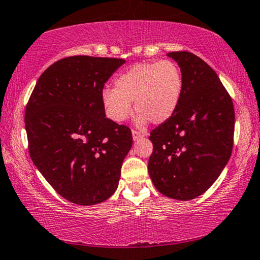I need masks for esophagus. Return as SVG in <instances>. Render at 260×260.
I'll use <instances>...</instances> for the list:
<instances>
[{
    "label": "esophagus",
    "instance_id": "esophagus-1",
    "mask_svg": "<svg viewBox=\"0 0 260 260\" xmlns=\"http://www.w3.org/2000/svg\"><path fill=\"white\" fill-rule=\"evenodd\" d=\"M132 135H133V140L134 141H137V140H139V139L144 138V134L140 133V132H137V131L132 132Z\"/></svg>",
    "mask_w": 260,
    "mask_h": 260
}]
</instances>
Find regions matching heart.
I'll use <instances>...</instances> for the list:
<instances>
[{
    "label": "heart",
    "instance_id": "obj_1",
    "mask_svg": "<svg viewBox=\"0 0 260 260\" xmlns=\"http://www.w3.org/2000/svg\"><path fill=\"white\" fill-rule=\"evenodd\" d=\"M184 89L180 68L173 61L142 62L132 66L115 79V88H105L101 99L112 121L123 122L132 113V101L139 112L138 123L151 120L166 122L177 111Z\"/></svg>",
    "mask_w": 260,
    "mask_h": 260
}]
</instances>
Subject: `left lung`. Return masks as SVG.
<instances>
[{
  "mask_svg": "<svg viewBox=\"0 0 260 260\" xmlns=\"http://www.w3.org/2000/svg\"><path fill=\"white\" fill-rule=\"evenodd\" d=\"M167 56L180 68L184 89L174 115L152 131L148 173L161 194L186 202L206 192L228 165L235 109L206 62L188 52Z\"/></svg>",
  "mask_w": 260,
  "mask_h": 260,
  "instance_id": "left-lung-1",
  "label": "left lung"
}]
</instances>
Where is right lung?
I'll return each mask as SVG.
<instances>
[{
  "label": "right lung",
  "mask_w": 260,
  "mask_h": 260,
  "mask_svg": "<svg viewBox=\"0 0 260 260\" xmlns=\"http://www.w3.org/2000/svg\"><path fill=\"white\" fill-rule=\"evenodd\" d=\"M122 58L71 56L40 76L25 108L29 154L55 191L76 205L114 194L133 138L106 118L102 89Z\"/></svg>",
  "instance_id": "obj_1"
}]
</instances>
